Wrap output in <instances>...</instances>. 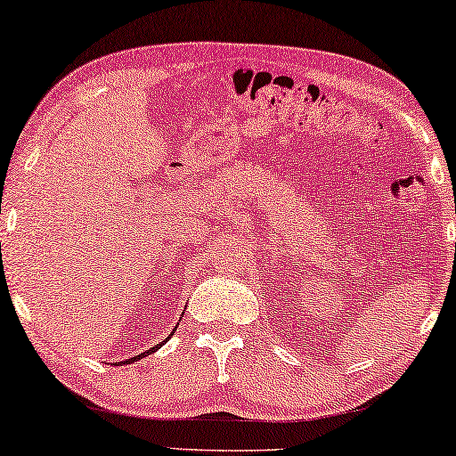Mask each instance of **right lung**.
I'll return each instance as SVG.
<instances>
[{"label": "right lung", "instance_id": "1", "mask_svg": "<svg viewBox=\"0 0 456 456\" xmlns=\"http://www.w3.org/2000/svg\"><path fill=\"white\" fill-rule=\"evenodd\" d=\"M175 330H176V327H175V329H172V332H170V335H168V337H166L162 343H158V345H154V346H150V349H148V351H143V353H140V355H134V357H129V359H126V361H118V365H127V363H135V361H140V359H143V357H148V355H151V353H156L158 349H160V346H162V345H166V343H168V338H170L172 335H175Z\"/></svg>", "mask_w": 456, "mask_h": 456}]
</instances>
